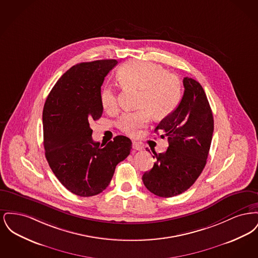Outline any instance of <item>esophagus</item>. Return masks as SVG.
<instances>
[{
    "instance_id": "1",
    "label": "esophagus",
    "mask_w": 258,
    "mask_h": 258,
    "mask_svg": "<svg viewBox=\"0 0 258 258\" xmlns=\"http://www.w3.org/2000/svg\"><path fill=\"white\" fill-rule=\"evenodd\" d=\"M133 148L135 151H142L143 150V146L141 144H139L138 142H135V141L133 142Z\"/></svg>"
}]
</instances>
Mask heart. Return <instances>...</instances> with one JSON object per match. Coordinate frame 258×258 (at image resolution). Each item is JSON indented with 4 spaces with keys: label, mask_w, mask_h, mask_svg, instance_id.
<instances>
[{
    "label": "heart",
    "mask_w": 258,
    "mask_h": 258,
    "mask_svg": "<svg viewBox=\"0 0 258 258\" xmlns=\"http://www.w3.org/2000/svg\"><path fill=\"white\" fill-rule=\"evenodd\" d=\"M118 80L124 88L139 90L135 111L125 112L118 120V127L125 135L135 136L148 123L150 115L156 119L168 116L177 107L182 84L175 74L166 73L159 64L152 61H127L118 71ZM100 103L106 112H114L118 107L115 90L104 86L100 92Z\"/></svg>",
    "instance_id": "1"
}]
</instances>
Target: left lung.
Masks as SVG:
<instances>
[{"label":"left lung","instance_id":"left-lung-1","mask_svg":"<svg viewBox=\"0 0 258 258\" xmlns=\"http://www.w3.org/2000/svg\"><path fill=\"white\" fill-rule=\"evenodd\" d=\"M184 91L177 108L163 118L155 132L167 136L164 153L153 152V168L142 181L160 197H176L188 189L204 169L214 132V119L208 99L197 80L184 77ZM150 152V151H149Z\"/></svg>","mask_w":258,"mask_h":258}]
</instances>
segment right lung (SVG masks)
Wrapping results in <instances>:
<instances>
[{
	"label": "right lung",
	"mask_w": 258,
	"mask_h": 258,
	"mask_svg": "<svg viewBox=\"0 0 258 258\" xmlns=\"http://www.w3.org/2000/svg\"><path fill=\"white\" fill-rule=\"evenodd\" d=\"M117 60L81 62L62 74L46 98L42 112L45 157L57 179L76 196L93 197L110 183L116 165L131 153L123 135L105 146L95 142L90 123L103 108L100 88Z\"/></svg>",
	"instance_id": "right-lung-1"
}]
</instances>
